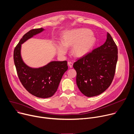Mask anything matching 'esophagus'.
I'll list each match as a JSON object with an SVG mask.
<instances>
[{
  "mask_svg": "<svg viewBox=\"0 0 134 134\" xmlns=\"http://www.w3.org/2000/svg\"><path fill=\"white\" fill-rule=\"evenodd\" d=\"M68 65L69 66V67L70 68H72V65H73V64H72V63L69 62H68Z\"/></svg>",
  "mask_w": 134,
  "mask_h": 134,
  "instance_id": "obj_1",
  "label": "esophagus"
}]
</instances>
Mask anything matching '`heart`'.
Masks as SVG:
<instances>
[{
	"mask_svg": "<svg viewBox=\"0 0 134 134\" xmlns=\"http://www.w3.org/2000/svg\"><path fill=\"white\" fill-rule=\"evenodd\" d=\"M95 41L92 31L88 29L67 31L64 34L63 42L57 44V51L59 54L64 55L67 51V47L72 46L73 54L76 57H83L90 51Z\"/></svg>",
	"mask_w": 134,
	"mask_h": 134,
	"instance_id": "obj_1",
	"label": "heart"
}]
</instances>
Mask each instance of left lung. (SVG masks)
I'll list each match as a JSON object with an SVG mask.
<instances>
[{"instance_id":"8db88e82","label":"left lung","mask_w":134,"mask_h":134,"mask_svg":"<svg viewBox=\"0 0 134 134\" xmlns=\"http://www.w3.org/2000/svg\"><path fill=\"white\" fill-rule=\"evenodd\" d=\"M117 61V46L107 32L103 45L77 60L73 65L80 91L89 97L104 92L113 80Z\"/></svg>"}]
</instances>
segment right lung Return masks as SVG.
<instances>
[{"mask_svg": "<svg viewBox=\"0 0 134 134\" xmlns=\"http://www.w3.org/2000/svg\"><path fill=\"white\" fill-rule=\"evenodd\" d=\"M42 28L30 30L23 35L14 51V62L17 74L23 86L31 94L41 98L52 97L57 91L62 78L68 69L67 62H51L39 68L27 66L21 55V44L42 32Z\"/></svg>", "mask_w": 134, "mask_h": 134, "instance_id": "1", "label": "right lung"}]
</instances>
